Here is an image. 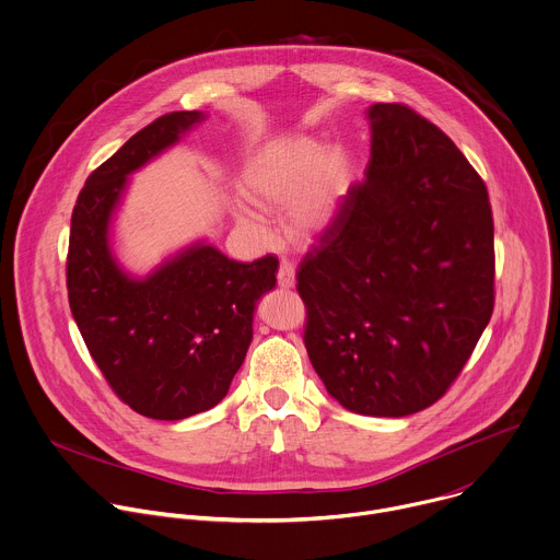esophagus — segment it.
Wrapping results in <instances>:
<instances>
[{
    "instance_id": "34e87169",
    "label": "esophagus",
    "mask_w": 560,
    "mask_h": 560,
    "mask_svg": "<svg viewBox=\"0 0 560 560\" xmlns=\"http://www.w3.org/2000/svg\"><path fill=\"white\" fill-rule=\"evenodd\" d=\"M276 276H278V284H280L282 289H289V287L295 284V267H293L287 258L280 260Z\"/></svg>"
}]
</instances>
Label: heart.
Returning <instances> with one entry per match:
<instances>
[{"mask_svg": "<svg viewBox=\"0 0 560 560\" xmlns=\"http://www.w3.org/2000/svg\"><path fill=\"white\" fill-rule=\"evenodd\" d=\"M328 151L313 140H289L265 149L245 173V190L249 199L262 208L293 206L291 221L298 232L315 234L332 223L346 195V168L337 160L315 184ZM241 223L254 228L256 217L247 208H238Z\"/></svg>", "mask_w": 560, "mask_h": 560, "instance_id": "obj_1", "label": "heart"}]
</instances>
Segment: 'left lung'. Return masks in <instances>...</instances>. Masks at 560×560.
<instances>
[{
    "mask_svg": "<svg viewBox=\"0 0 560 560\" xmlns=\"http://www.w3.org/2000/svg\"><path fill=\"white\" fill-rule=\"evenodd\" d=\"M365 179L298 267L304 346L328 394L365 416L440 400L494 308L488 190L459 149L402 103L368 112Z\"/></svg>",
    "mask_w": 560,
    "mask_h": 560,
    "instance_id": "1",
    "label": "left lung"
}]
</instances>
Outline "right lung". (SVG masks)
Here are the masks:
<instances>
[{"instance_id":"right-lung-1","label":"right lung","mask_w":560,"mask_h":560,"mask_svg":"<svg viewBox=\"0 0 560 560\" xmlns=\"http://www.w3.org/2000/svg\"><path fill=\"white\" fill-rule=\"evenodd\" d=\"M203 116L173 112L138 131L85 182L68 249V298L85 346L114 394L155 420H182L223 400L252 341V317L276 287L278 258L236 262L197 245L147 280H131L107 245L127 175Z\"/></svg>"}]
</instances>
